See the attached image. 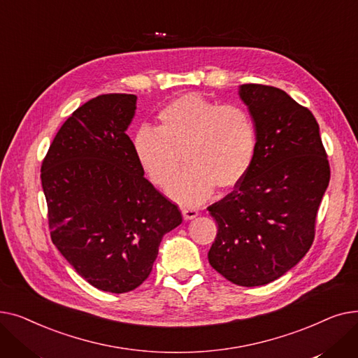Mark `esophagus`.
<instances>
[{
    "instance_id": "esophagus-1",
    "label": "esophagus",
    "mask_w": 358,
    "mask_h": 358,
    "mask_svg": "<svg viewBox=\"0 0 358 358\" xmlns=\"http://www.w3.org/2000/svg\"><path fill=\"white\" fill-rule=\"evenodd\" d=\"M197 216H199V212L196 209H193V208H184L182 209L184 220H192V219H194Z\"/></svg>"
}]
</instances>
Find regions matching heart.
I'll list each match as a JSON object with an SVG mask.
<instances>
[{
	"mask_svg": "<svg viewBox=\"0 0 358 358\" xmlns=\"http://www.w3.org/2000/svg\"><path fill=\"white\" fill-rule=\"evenodd\" d=\"M159 126H141L131 146L135 157L158 187H166L187 164L168 194L181 204L208 199L215 185L228 190L238 185L252 166L258 135L250 113L239 106H222L184 94L158 115Z\"/></svg>",
	"mask_w": 358,
	"mask_h": 358,
	"instance_id": "heart-1",
	"label": "heart"
}]
</instances>
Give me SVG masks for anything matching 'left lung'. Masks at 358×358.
Returning a JSON list of instances; mask_svg holds the SVG:
<instances>
[{"label":"left lung","mask_w":358,"mask_h":358,"mask_svg":"<svg viewBox=\"0 0 358 358\" xmlns=\"http://www.w3.org/2000/svg\"><path fill=\"white\" fill-rule=\"evenodd\" d=\"M239 97L255 122L258 145L248 174L208 210L217 234L210 266L234 285L277 280L309 251L329 162L312 113L283 90L243 84Z\"/></svg>","instance_id":"obj_1"}]
</instances>
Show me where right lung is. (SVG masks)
I'll use <instances>...</instances> for the list:
<instances>
[{
  "instance_id": "right-lung-1",
  "label": "right lung",
  "mask_w": 358,
  "mask_h": 358,
  "mask_svg": "<svg viewBox=\"0 0 358 358\" xmlns=\"http://www.w3.org/2000/svg\"><path fill=\"white\" fill-rule=\"evenodd\" d=\"M134 94H103L75 110L42 164L55 247L83 278L110 293L139 287L162 236L182 222L143 177L126 130Z\"/></svg>"
}]
</instances>
